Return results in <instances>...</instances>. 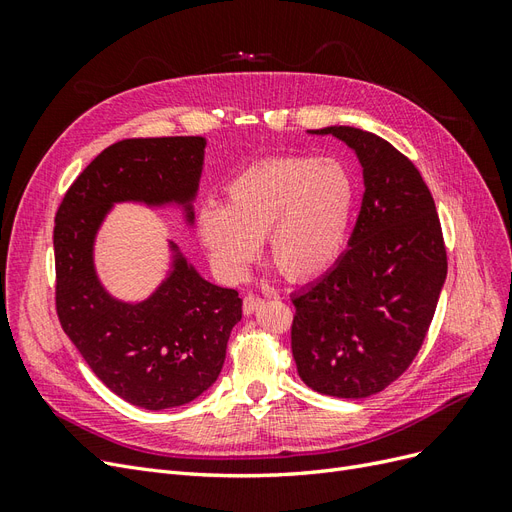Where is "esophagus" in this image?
<instances>
[{
  "label": "esophagus",
  "mask_w": 512,
  "mask_h": 512,
  "mask_svg": "<svg viewBox=\"0 0 512 512\" xmlns=\"http://www.w3.org/2000/svg\"><path fill=\"white\" fill-rule=\"evenodd\" d=\"M262 303H265V299L258 297V294H247V297L243 299V312L245 314H254Z\"/></svg>",
  "instance_id": "obj_1"
}]
</instances>
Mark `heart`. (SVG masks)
<instances>
[{
	"instance_id": "obj_1",
	"label": "heart",
	"mask_w": 512,
	"mask_h": 512,
	"mask_svg": "<svg viewBox=\"0 0 512 512\" xmlns=\"http://www.w3.org/2000/svg\"><path fill=\"white\" fill-rule=\"evenodd\" d=\"M354 181L331 158L282 156L245 168L226 185V205L198 209L200 243L226 280L250 271L267 237L273 267L290 280L327 271L344 250Z\"/></svg>"
}]
</instances>
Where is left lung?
Wrapping results in <instances>:
<instances>
[{
  "instance_id": "1",
  "label": "left lung",
  "mask_w": 512,
  "mask_h": 512,
  "mask_svg": "<svg viewBox=\"0 0 512 512\" xmlns=\"http://www.w3.org/2000/svg\"><path fill=\"white\" fill-rule=\"evenodd\" d=\"M318 134L356 151L365 194L348 250L292 297L290 346L309 389L363 399L395 382L421 350L446 280V245L427 183L404 153L350 126Z\"/></svg>"
}]
</instances>
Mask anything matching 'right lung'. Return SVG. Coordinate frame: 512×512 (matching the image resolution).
Wrapping results in <instances>:
<instances>
[{
    "label": "right lung",
    "mask_w": 512,
    "mask_h": 512,
    "mask_svg": "<svg viewBox=\"0 0 512 512\" xmlns=\"http://www.w3.org/2000/svg\"><path fill=\"white\" fill-rule=\"evenodd\" d=\"M203 149V136L119 141L74 179L55 215L61 329L108 389L145 410L188 404L218 380L230 331L241 320L239 292L209 284L175 254L173 271L151 299L119 303L100 286L91 247L104 213L119 200L188 205Z\"/></svg>",
    "instance_id": "right-lung-1"
}]
</instances>
